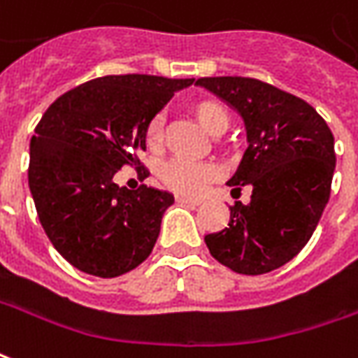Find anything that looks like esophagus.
Segmentation results:
<instances>
[{
  "instance_id": "obj_1",
  "label": "esophagus",
  "mask_w": 358,
  "mask_h": 358,
  "mask_svg": "<svg viewBox=\"0 0 358 358\" xmlns=\"http://www.w3.org/2000/svg\"><path fill=\"white\" fill-rule=\"evenodd\" d=\"M176 201H178V203H187V205L201 203V199H197V197H186V196H178L176 197Z\"/></svg>"
}]
</instances>
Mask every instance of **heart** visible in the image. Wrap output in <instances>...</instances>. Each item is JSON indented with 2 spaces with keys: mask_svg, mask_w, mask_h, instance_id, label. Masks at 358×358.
Returning <instances> with one entry per match:
<instances>
[{
  "mask_svg": "<svg viewBox=\"0 0 358 358\" xmlns=\"http://www.w3.org/2000/svg\"><path fill=\"white\" fill-rule=\"evenodd\" d=\"M189 112L211 136H221L231 122L227 108L215 99H197V101L189 102ZM143 143L153 153L161 151L164 145L162 116H153L147 122L143 131ZM217 176H219V169L211 162H189L176 159V161L166 162L161 169L162 184L182 196H196Z\"/></svg>",
  "mask_w": 358,
  "mask_h": 358,
  "instance_id": "heart-1",
  "label": "heart"
}]
</instances>
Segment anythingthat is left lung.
<instances>
[{
  "mask_svg": "<svg viewBox=\"0 0 358 358\" xmlns=\"http://www.w3.org/2000/svg\"><path fill=\"white\" fill-rule=\"evenodd\" d=\"M246 124L248 149L227 184L252 187L229 227L205 236L211 256L240 275H264L296 256L316 231L336 171L334 134L308 102L252 77H201ZM232 189V192H234Z\"/></svg>",
  "mask_w": 358,
  "mask_h": 358,
  "instance_id": "1",
  "label": "left lung"
}]
</instances>
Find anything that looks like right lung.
Segmentation results:
<instances>
[{
  "label": "right lung",
  "instance_id": "obj_1",
  "mask_svg": "<svg viewBox=\"0 0 358 358\" xmlns=\"http://www.w3.org/2000/svg\"><path fill=\"white\" fill-rule=\"evenodd\" d=\"M194 79L106 75L52 102L31 139L29 187L40 224L54 248L85 273L118 277L153 252L169 192L114 184L145 149L147 122Z\"/></svg>",
  "mask_w": 358,
  "mask_h": 358
}]
</instances>
